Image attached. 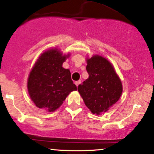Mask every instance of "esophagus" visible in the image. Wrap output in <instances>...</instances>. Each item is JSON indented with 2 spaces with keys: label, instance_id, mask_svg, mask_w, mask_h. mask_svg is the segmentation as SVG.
I'll return each instance as SVG.
<instances>
[{
  "label": "esophagus",
  "instance_id": "1",
  "mask_svg": "<svg viewBox=\"0 0 154 154\" xmlns=\"http://www.w3.org/2000/svg\"><path fill=\"white\" fill-rule=\"evenodd\" d=\"M80 83H81V81H80V80H79V81H76V82H75L76 85H77V87H78V86L80 85Z\"/></svg>",
  "mask_w": 154,
  "mask_h": 154
}]
</instances>
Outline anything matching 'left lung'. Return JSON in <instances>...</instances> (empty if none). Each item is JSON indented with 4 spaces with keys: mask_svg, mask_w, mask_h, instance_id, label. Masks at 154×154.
<instances>
[{
    "mask_svg": "<svg viewBox=\"0 0 154 154\" xmlns=\"http://www.w3.org/2000/svg\"><path fill=\"white\" fill-rule=\"evenodd\" d=\"M86 70L89 77L78 86V91L91 112L99 115L118 102L122 84L112 64L102 56L88 59Z\"/></svg>",
    "mask_w": 154,
    "mask_h": 154,
    "instance_id": "obj_1",
    "label": "left lung"
}]
</instances>
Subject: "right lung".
I'll list each match as a JSON object with an SVG mask.
<instances>
[{
    "label": "right lung",
    "instance_id": "obj_1",
    "mask_svg": "<svg viewBox=\"0 0 154 154\" xmlns=\"http://www.w3.org/2000/svg\"><path fill=\"white\" fill-rule=\"evenodd\" d=\"M66 58V55L54 49L44 52L35 63L28 77V90L36 107L53 112L69 93L77 90L70 71L62 67Z\"/></svg>",
    "mask_w": 154,
    "mask_h": 154
}]
</instances>
